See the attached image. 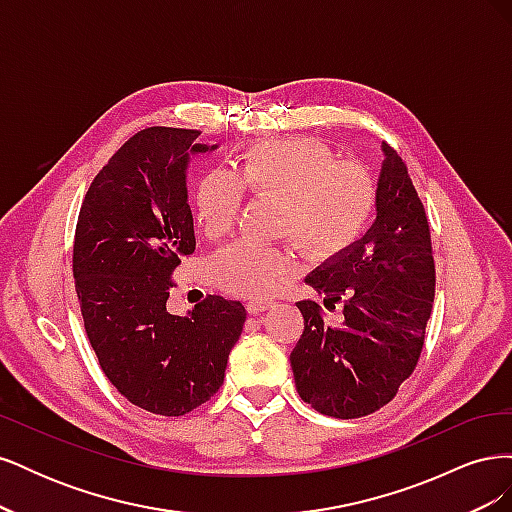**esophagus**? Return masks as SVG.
<instances>
[{
    "mask_svg": "<svg viewBox=\"0 0 512 512\" xmlns=\"http://www.w3.org/2000/svg\"><path fill=\"white\" fill-rule=\"evenodd\" d=\"M273 303L271 301H267V299H252V301H247V312L250 314H260V312H265V309H269Z\"/></svg>",
    "mask_w": 512,
    "mask_h": 512,
    "instance_id": "esophagus-1",
    "label": "esophagus"
}]
</instances>
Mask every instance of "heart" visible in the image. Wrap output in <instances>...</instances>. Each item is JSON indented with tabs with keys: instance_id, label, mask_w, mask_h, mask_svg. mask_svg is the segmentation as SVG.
Returning <instances> with one entry per match:
<instances>
[{
	"instance_id": "obj_1",
	"label": "heart",
	"mask_w": 512,
	"mask_h": 512,
	"mask_svg": "<svg viewBox=\"0 0 512 512\" xmlns=\"http://www.w3.org/2000/svg\"><path fill=\"white\" fill-rule=\"evenodd\" d=\"M243 192L277 198L275 232L297 241L309 258H333L352 247L374 218L376 181L356 162H337L333 151L305 138H282L245 151L232 173L211 170L194 190L196 220L209 237L235 224ZM209 275L235 294H269L299 269L288 245L237 241L209 260Z\"/></svg>"
}]
</instances>
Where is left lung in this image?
<instances>
[{
    "instance_id": "left-lung-1",
    "label": "left lung",
    "mask_w": 512,
    "mask_h": 512,
    "mask_svg": "<svg viewBox=\"0 0 512 512\" xmlns=\"http://www.w3.org/2000/svg\"><path fill=\"white\" fill-rule=\"evenodd\" d=\"M376 220L344 254L305 277L344 320L299 301L305 327L290 352L294 384L320 414L359 418L397 395L418 363L436 294L429 222L406 162L382 143Z\"/></svg>"
}]
</instances>
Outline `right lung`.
<instances>
[{
	"label": "right lung",
	"mask_w": 512,
	"mask_h": 512,
	"mask_svg": "<svg viewBox=\"0 0 512 512\" xmlns=\"http://www.w3.org/2000/svg\"><path fill=\"white\" fill-rule=\"evenodd\" d=\"M200 132L147 128L123 143L89 185L72 271L89 344L130 404L183 416L224 382L245 307L209 294L185 316L166 312L170 275L196 247L190 158L218 149Z\"/></svg>",
	"instance_id": "obj_1"
}]
</instances>
